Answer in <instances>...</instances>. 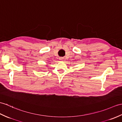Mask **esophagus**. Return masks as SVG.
Segmentation results:
<instances>
[{"label": "esophagus", "mask_w": 122, "mask_h": 122, "mask_svg": "<svg viewBox=\"0 0 122 122\" xmlns=\"http://www.w3.org/2000/svg\"><path fill=\"white\" fill-rule=\"evenodd\" d=\"M60 59V60H61V59Z\"/></svg>", "instance_id": "esophagus-1"}]
</instances>
